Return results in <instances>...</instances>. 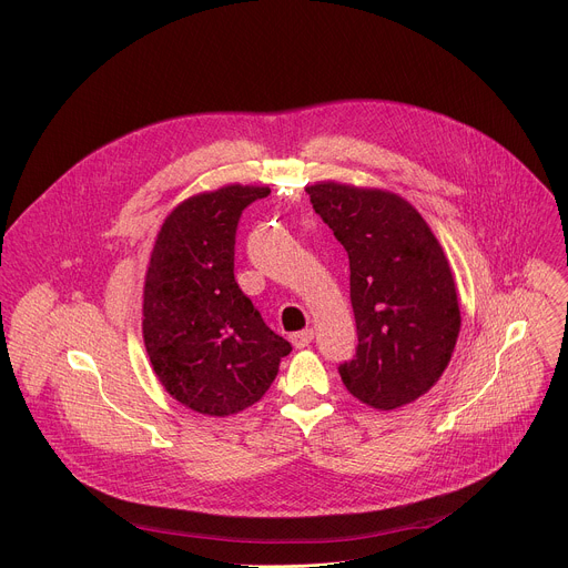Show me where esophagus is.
I'll return each mask as SVG.
<instances>
[{
    "instance_id": "esophagus-1",
    "label": "esophagus",
    "mask_w": 568,
    "mask_h": 568,
    "mask_svg": "<svg viewBox=\"0 0 568 568\" xmlns=\"http://www.w3.org/2000/svg\"><path fill=\"white\" fill-rule=\"evenodd\" d=\"M314 339V331H301V333H294L292 337H290V342H292V346L294 348H305V346H310V342Z\"/></svg>"
}]
</instances>
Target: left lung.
Returning a JSON list of instances; mask_svg holds the SVG:
<instances>
[{"mask_svg":"<svg viewBox=\"0 0 568 568\" xmlns=\"http://www.w3.org/2000/svg\"><path fill=\"white\" fill-rule=\"evenodd\" d=\"M305 191L351 263L359 344L339 375L368 407H404L440 379L460 333L447 256L423 215L390 191L339 182Z\"/></svg>","mask_w":568,"mask_h":568,"instance_id":"left-lung-1","label":"left lung"}]
</instances>
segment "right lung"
<instances>
[{
    "label": "right lung",
    "mask_w": 568,
    "mask_h": 568,
    "mask_svg": "<svg viewBox=\"0 0 568 568\" xmlns=\"http://www.w3.org/2000/svg\"><path fill=\"white\" fill-rule=\"evenodd\" d=\"M267 186L229 184L178 204L161 224L143 285V344L178 402L204 416L245 412L292 346L265 326L233 276L237 220Z\"/></svg>",
    "instance_id": "add662e5"
}]
</instances>
